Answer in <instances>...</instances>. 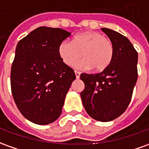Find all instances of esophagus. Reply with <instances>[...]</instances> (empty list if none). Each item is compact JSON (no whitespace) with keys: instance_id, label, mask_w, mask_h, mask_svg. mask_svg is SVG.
Instances as JSON below:
<instances>
[{"instance_id":"1","label":"esophagus","mask_w":149,"mask_h":149,"mask_svg":"<svg viewBox=\"0 0 149 149\" xmlns=\"http://www.w3.org/2000/svg\"><path fill=\"white\" fill-rule=\"evenodd\" d=\"M74 74H75L76 79H79V77H80V72H79V71H74Z\"/></svg>"}]
</instances>
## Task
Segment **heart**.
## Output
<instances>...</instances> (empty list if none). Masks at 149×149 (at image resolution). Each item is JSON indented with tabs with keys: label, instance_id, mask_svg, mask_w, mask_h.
Segmentation results:
<instances>
[{
	"label": "heart",
	"instance_id": "heart-1",
	"mask_svg": "<svg viewBox=\"0 0 149 149\" xmlns=\"http://www.w3.org/2000/svg\"><path fill=\"white\" fill-rule=\"evenodd\" d=\"M82 53L84 59L77 65L78 68L102 71L111 64L114 49L109 39L96 31L79 34L73 38L72 42L63 41L58 46L59 56L69 66L75 64Z\"/></svg>",
	"mask_w": 149,
	"mask_h": 149
}]
</instances>
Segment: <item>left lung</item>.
I'll return each instance as SVG.
<instances>
[{
	"instance_id": "1",
	"label": "left lung",
	"mask_w": 149,
	"mask_h": 149,
	"mask_svg": "<svg viewBox=\"0 0 149 149\" xmlns=\"http://www.w3.org/2000/svg\"><path fill=\"white\" fill-rule=\"evenodd\" d=\"M101 30L113 43V58L102 72L81 74L85 88L80 96L88 115L109 122L123 114L131 102L138 77V53L126 36L109 28Z\"/></svg>"
}]
</instances>
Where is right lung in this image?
<instances>
[{"label":"right lung","mask_w":149,"mask_h":149,"mask_svg":"<svg viewBox=\"0 0 149 149\" xmlns=\"http://www.w3.org/2000/svg\"><path fill=\"white\" fill-rule=\"evenodd\" d=\"M71 35L61 28L40 26L18 42L11 67L14 102L27 120L39 125L60 117L75 74L62 61L58 46Z\"/></svg>","instance_id":"obj_1"}]
</instances>
